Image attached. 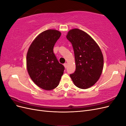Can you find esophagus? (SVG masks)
Listing matches in <instances>:
<instances>
[{"mask_svg":"<svg viewBox=\"0 0 126 126\" xmlns=\"http://www.w3.org/2000/svg\"><path fill=\"white\" fill-rule=\"evenodd\" d=\"M63 66H64V68H66L67 67V63H64L63 64Z\"/></svg>","mask_w":126,"mask_h":126,"instance_id":"obj_1","label":"esophagus"}]
</instances>
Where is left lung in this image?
Wrapping results in <instances>:
<instances>
[{
    "label": "left lung",
    "mask_w": 126,
    "mask_h": 126,
    "mask_svg": "<svg viewBox=\"0 0 126 126\" xmlns=\"http://www.w3.org/2000/svg\"><path fill=\"white\" fill-rule=\"evenodd\" d=\"M66 38L73 47L76 63V70L70 77L79 88H89L102 74L104 57L101 49L89 35L78 28L70 30Z\"/></svg>",
    "instance_id": "obj_1"
}]
</instances>
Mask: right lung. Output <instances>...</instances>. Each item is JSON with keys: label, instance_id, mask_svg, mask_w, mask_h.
<instances>
[{"label": "right lung", "instance_id": "add662e5", "mask_svg": "<svg viewBox=\"0 0 126 126\" xmlns=\"http://www.w3.org/2000/svg\"><path fill=\"white\" fill-rule=\"evenodd\" d=\"M61 34L55 29L41 32L33 40L27 54L26 66L30 77L37 86L46 90L58 86L63 74L64 67L53 52Z\"/></svg>", "mask_w": 126, "mask_h": 126}]
</instances>
